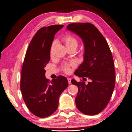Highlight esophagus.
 <instances>
[{
	"mask_svg": "<svg viewBox=\"0 0 132 132\" xmlns=\"http://www.w3.org/2000/svg\"><path fill=\"white\" fill-rule=\"evenodd\" d=\"M68 81L69 84H70V83H71V79L70 78H68Z\"/></svg>",
	"mask_w": 132,
	"mask_h": 132,
	"instance_id": "esophagus-1",
	"label": "esophagus"
}]
</instances>
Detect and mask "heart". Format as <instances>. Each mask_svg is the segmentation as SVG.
Segmentation results:
<instances>
[{
  "instance_id": "heart-1",
  "label": "heart",
  "mask_w": 132,
  "mask_h": 132,
  "mask_svg": "<svg viewBox=\"0 0 132 132\" xmlns=\"http://www.w3.org/2000/svg\"><path fill=\"white\" fill-rule=\"evenodd\" d=\"M63 42L65 44V46L66 48H70V47H74L75 48H77L78 45V41L77 39H76L74 37L72 36L71 35H66L65 36H64L62 38ZM55 45V42H53L51 47V53H52V51L54 47V46ZM73 64H66L64 65V71L66 73H69L70 70V67Z\"/></svg>"
}]
</instances>
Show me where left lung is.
I'll list each match as a JSON object with an SVG mask.
<instances>
[{"mask_svg": "<svg viewBox=\"0 0 132 132\" xmlns=\"http://www.w3.org/2000/svg\"><path fill=\"white\" fill-rule=\"evenodd\" d=\"M67 29L78 35L84 45L83 62L75 74L90 80L71 83L78 87L75 98L78 109L87 115L99 113L109 103L115 86L113 59L109 45L102 35L90 23H73Z\"/></svg>", "mask_w": 132, "mask_h": 132, "instance_id": "obj_1", "label": "left lung"}]
</instances>
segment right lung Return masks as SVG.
I'll return each mask as SVG.
<instances>
[{
  "instance_id": "right-lung-1",
  "label": "right lung",
  "mask_w": 132,
  "mask_h": 132,
  "mask_svg": "<svg viewBox=\"0 0 132 132\" xmlns=\"http://www.w3.org/2000/svg\"><path fill=\"white\" fill-rule=\"evenodd\" d=\"M63 25H51L39 29L26 53L21 70L20 89L29 110L41 118L49 116L58 109L59 98L68 86L67 79L60 75L50 81L45 77L46 65L55 34Z\"/></svg>"
}]
</instances>
